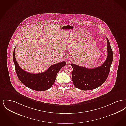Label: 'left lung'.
Wrapping results in <instances>:
<instances>
[{"instance_id": "left-lung-1", "label": "left lung", "mask_w": 126, "mask_h": 126, "mask_svg": "<svg viewBox=\"0 0 126 126\" xmlns=\"http://www.w3.org/2000/svg\"><path fill=\"white\" fill-rule=\"evenodd\" d=\"M106 39L108 56L101 66L91 69L71 64L72 81L77 88L82 90H93L101 86L107 79L113 60V52L108 38Z\"/></svg>"}]
</instances>
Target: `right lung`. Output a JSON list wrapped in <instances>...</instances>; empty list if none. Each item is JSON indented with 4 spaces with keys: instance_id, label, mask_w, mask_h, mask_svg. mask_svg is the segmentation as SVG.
<instances>
[{
    "instance_id": "obj_1",
    "label": "right lung",
    "mask_w": 126,
    "mask_h": 126,
    "mask_svg": "<svg viewBox=\"0 0 126 126\" xmlns=\"http://www.w3.org/2000/svg\"><path fill=\"white\" fill-rule=\"evenodd\" d=\"M15 48L13 52V61L17 76L25 86L32 90L44 91L50 88L55 81L58 73L62 67L66 65V62L62 61L51 65L44 72L32 74L24 71L19 66L15 57Z\"/></svg>"
}]
</instances>
